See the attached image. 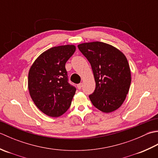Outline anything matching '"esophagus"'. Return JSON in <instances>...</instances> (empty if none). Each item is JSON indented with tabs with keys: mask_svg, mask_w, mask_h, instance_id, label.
<instances>
[{
	"mask_svg": "<svg viewBox=\"0 0 158 158\" xmlns=\"http://www.w3.org/2000/svg\"><path fill=\"white\" fill-rule=\"evenodd\" d=\"M82 88V83H79L78 85H77V88H78L79 89H81Z\"/></svg>",
	"mask_w": 158,
	"mask_h": 158,
	"instance_id": "34e87169",
	"label": "esophagus"
}]
</instances>
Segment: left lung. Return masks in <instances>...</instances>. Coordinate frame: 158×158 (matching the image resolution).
Masks as SVG:
<instances>
[{"instance_id": "left-lung-1", "label": "left lung", "mask_w": 158, "mask_h": 158, "mask_svg": "<svg viewBox=\"0 0 158 158\" xmlns=\"http://www.w3.org/2000/svg\"><path fill=\"white\" fill-rule=\"evenodd\" d=\"M78 48L93 70L96 88L89 96L93 105L104 113L117 110L125 100L131 83L126 56L115 47L99 41L81 43Z\"/></svg>"}]
</instances>
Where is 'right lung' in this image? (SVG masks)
<instances>
[{
    "label": "right lung",
    "instance_id": "add662e5",
    "mask_svg": "<svg viewBox=\"0 0 158 158\" xmlns=\"http://www.w3.org/2000/svg\"><path fill=\"white\" fill-rule=\"evenodd\" d=\"M73 45L53 47L40 55L28 73V89L37 108L49 117L63 115L76 88L69 83L65 64L75 52Z\"/></svg>",
    "mask_w": 158,
    "mask_h": 158
}]
</instances>
